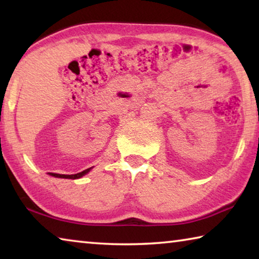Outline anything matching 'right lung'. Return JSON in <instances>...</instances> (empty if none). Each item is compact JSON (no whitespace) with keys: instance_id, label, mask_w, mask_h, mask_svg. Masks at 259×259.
I'll return each mask as SVG.
<instances>
[{"instance_id":"obj_1","label":"right lung","mask_w":259,"mask_h":259,"mask_svg":"<svg viewBox=\"0 0 259 259\" xmlns=\"http://www.w3.org/2000/svg\"><path fill=\"white\" fill-rule=\"evenodd\" d=\"M90 169H85L83 170V171L78 172V174H74V175H60V174H54V172H49V175L54 177H58V178H68V179H77V178H81L82 176H84L85 174H88L90 171Z\"/></svg>"}]
</instances>
